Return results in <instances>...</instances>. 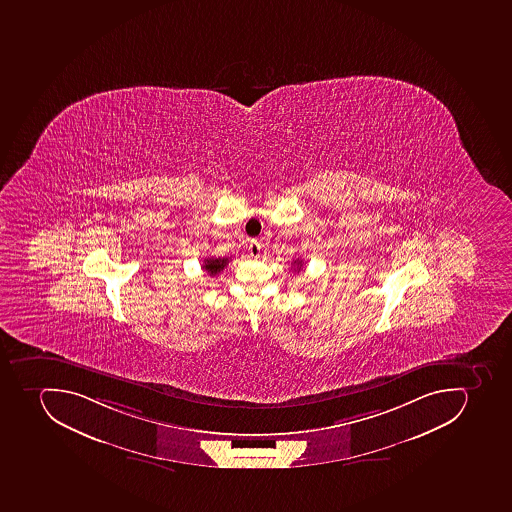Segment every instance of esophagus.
Returning <instances> with one entry per match:
<instances>
[{
	"instance_id": "esophagus-1",
	"label": "esophagus",
	"mask_w": 512,
	"mask_h": 512,
	"mask_svg": "<svg viewBox=\"0 0 512 512\" xmlns=\"http://www.w3.org/2000/svg\"><path fill=\"white\" fill-rule=\"evenodd\" d=\"M260 252H262V244L258 241H252L249 244V254L250 257L257 258L258 255H260Z\"/></svg>"
}]
</instances>
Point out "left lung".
Returning a JSON list of instances; mask_svg holds the SVG:
<instances>
[{"mask_svg":"<svg viewBox=\"0 0 512 512\" xmlns=\"http://www.w3.org/2000/svg\"><path fill=\"white\" fill-rule=\"evenodd\" d=\"M297 265V271H300V266H302V260H299V258H297V260H295L294 262V266Z\"/></svg>","mask_w":512,"mask_h":512,"instance_id":"obj_1","label":"left lung"}]
</instances>
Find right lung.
<instances>
[{
    "label": "right lung",
    "mask_w": 512,
    "mask_h": 512,
    "mask_svg": "<svg viewBox=\"0 0 512 512\" xmlns=\"http://www.w3.org/2000/svg\"><path fill=\"white\" fill-rule=\"evenodd\" d=\"M226 263H228V258H205L204 260V270L210 274V276H215V274L220 273L225 268Z\"/></svg>",
    "instance_id": "obj_1"
}]
</instances>
